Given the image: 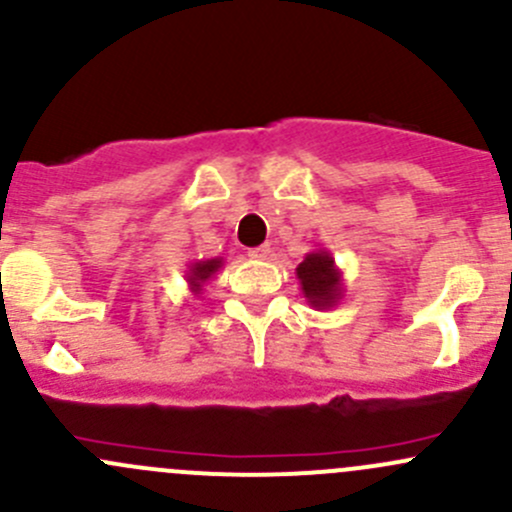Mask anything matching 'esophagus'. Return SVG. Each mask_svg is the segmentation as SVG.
I'll list each match as a JSON object with an SVG mask.
<instances>
[{"instance_id":"esophagus-1","label":"esophagus","mask_w":512,"mask_h":512,"mask_svg":"<svg viewBox=\"0 0 512 512\" xmlns=\"http://www.w3.org/2000/svg\"><path fill=\"white\" fill-rule=\"evenodd\" d=\"M272 255V247L270 245H260V247H252L250 257L252 260H267Z\"/></svg>"}]
</instances>
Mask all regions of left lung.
<instances>
[{
    "instance_id": "1",
    "label": "left lung",
    "mask_w": 512,
    "mask_h": 512,
    "mask_svg": "<svg viewBox=\"0 0 512 512\" xmlns=\"http://www.w3.org/2000/svg\"><path fill=\"white\" fill-rule=\"evenodd\" d=\"M297 280L304 299L314 309H332L344 297L342 270L334 262L332 252L324 247L304 255V260L297 265Z\"/></svg>"
}]
</instances>
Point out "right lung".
I'll return each instance as SVG.
<instances>
[{"instance_id": "add662e5", "label": "right lung", "mask_w": 512, "mask_h": 512, "mask_svg": "<svg viewBox=\"0 0 512 512\" xmlns=\"http://www.w3.org/2000/svg\"><path fill=\"white\" fill-rule=\"evenodd\" d=\"M220 267H223V257L188 262V267H185V282H188L190 292H193L195 297H198V294H203V287L208 285L215 275H218Z\"/></svg>"}]
</instances>
